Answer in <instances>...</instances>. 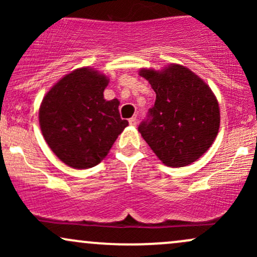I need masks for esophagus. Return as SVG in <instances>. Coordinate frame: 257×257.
<instances>
[{
	"mask_svg": "<svg viewBox=\"0 0 257 257\" xmlns=\"http://www.w3.org/2000/svg\"><path fill=\"white\" fill-rule=\"evenodd\" d=\"M129 124H131V125H137V117H132V118L129 119Z\"/></svg>",
	"mask_w": 257,
	"mask_h": 257,
	"instance_id": "34e87169",
	"label": "esophagus"
}]
</instances>
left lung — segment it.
<instances>
[{
    "label": "left lung",
    "mask_w": 257,
    "mask_h": 257,
    "mask_svg": "<svg viewBox=\"0 0 257 257\" xmlns=\"http://www.w3.org/2000/svg\"><path fill=\"white\" fill-rule=\"evenodd\" d=\"M139 75L156 93L155 106L139 125L141 137L168 167L193 163L213 145L220 128V107L210 87L187 67L170 64Z\"/></svg>",
    "instance_id": "8db88e82"
}]
</instances>
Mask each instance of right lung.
<instances>
[{
    "label": "right lung",
    "instance_id": "add662e5",
    "mask_svg": "<svg viewBox=\"0 0 257 257\" xmlns=\"http://www.w3.org/2000/svg\"><path fill=\"white\" fill-rule=\"evenodd\" d=\"M108 78L90 67L64 76L44 95L38 119L54 155L75 169L95 167L128 125L117 99H104Z\"/></svg>",
    "mask_w": 257,
    "mask_h": 257
}]
</instances>
